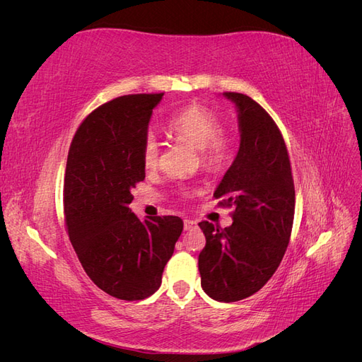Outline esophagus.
I'll return each instance as SVG.
<instances>
[{"mask_svg": "<svg viewBox=\"0 0 362 362\" xmlns=\"http://www.w3.org/2000/svg\"><path fill=\"white\" fill-rule=\"evenodd\" d=\"M194 228H198V223L194 221H190V218H185L184 221V231H193Z\"/></svg>", "mask_w": 362, "mask_h": 362, "instance_id": "1", "label": "esophagus"}]
</instances>
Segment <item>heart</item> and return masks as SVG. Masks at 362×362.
<instances>
[{
	"mask_svg": "<svg viewBox=\"0 0 362 362\" xmlns=\"http://www.w3.org/2000/svg\"><path fill=\"white\" fill-rule=\"evenodd\" d=\"M222 128L221 117L204 105L184 108L173 115L168 122L169 133L194 149L202 151L204 166L213 172H221L228 168L234 156L231 140L218 136ZM158 158L160 144L156 136L149 134L141 146V160L146 168H156Z\"/></svg>",
	"mask_w": 362,
	"mask_h": 362,
	"instance_id": "b5f03b06",
	"label": "heart"
}]
</instances>
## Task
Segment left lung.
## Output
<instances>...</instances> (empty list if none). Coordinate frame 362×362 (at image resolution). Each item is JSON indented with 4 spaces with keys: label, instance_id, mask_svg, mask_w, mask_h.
<instances>
[{
    "label": "left lung",
    "instance_id": "left-lung-1",
    "mask_svg": "<svg viewBox=\"0 0 362 362\" xmlns=\"http://www.w3.org/2000/svg\"><path fill=\"white\" fill-rule=\"evenodd\" d=\"M238 113L240 148L214 198L233 206L228 228L201 222L202 290L237 302L266 286L286 254L294 218V182L286 141L269 113L243 93L225 92Z\"/></svg>",
    "mask_w": 362,
    "mask_h": 362
}]
</instances>
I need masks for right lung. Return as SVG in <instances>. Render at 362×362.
Returning <instances> with one entry per match:
<instances>
[{"label":"right lung","instance_id":"add662e5","mask_svg":"<svg viewBox=\"0 0 362 362\" xmlns=\"http://www.w3.org/2000/svg\"><path fill=\"white\" fill-rule=\"evenodd\" d=\"M164 93L119 96L76 129L63 185L64 222L84 272L122 300H141L161 286L164 266L182 233L178 216L141 222L131 190L145 180L141 146Z\"/></svg>","mask_w":362,"mask_h":362}]
</instances>
